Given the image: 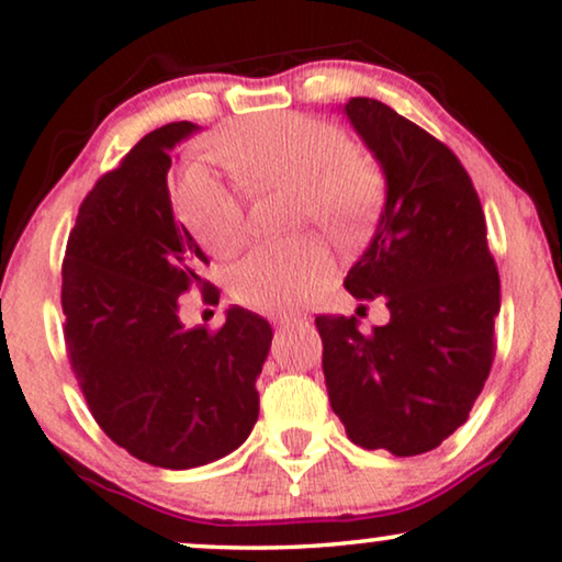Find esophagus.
Returning a JSON list of instances; mask_svg holds the SVG:
<instances>
[{
  "label": "esophagus",
  "instance_id": "obj_1",
  "mask_svg": "<svg viewBox=\"0 0 562 562\" xmlns=\"http://www.w3.org/2000/svg\"><path fill=\"white\" fill-rule=\"evenodd\" d=\"M307 323V317H300V315H281L276 317V328L283 330V328H294V325H304Z\"/></svg>",
  "mask_w": 562,
  "mask_h": 562
}]
</instances>
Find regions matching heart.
Here are the masks:
<instances>
[{
	"label": "heart",
	"instance_id": "b5f03b06",
	"mask_svg": "<svg viewBox=\"0 0 562 562\" xmlns=\"http://www.w3.org/2000/svg\"><path fill=\"white\" fill-rule=\"evenodd\" d=\"M234 175L252 190H294L292 221L317 224L334 237L359 232L378 203L375 166L351 150L334 124L304 114H270L237 124L221 137ZM175 207L200 245L232 252L245 237V203L224 177L190 166L179 177ZM330 258L315 239L260 245L232 270L237 300L262 310H289L307 302L328 281Z\"/></svg>",
	"mask_w": 562,
	"mask_h": 562
}]
</instances>
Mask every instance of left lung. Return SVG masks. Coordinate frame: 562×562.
<instances>
[{"instance_id":"1","label":"left lung","mask_w":562,"mask_h":562,"mask_svg":"<svg viewBox=\"0 0 562 562\" xmlns=\"http://www.w3.org/2000/svg\"><path fill=\"white\" fill-rule=\"evenodd\" d=\"M344 114L385 177L378 228L344 286L357 300L383 296L391 321L362 334L355 315H317L323 375L351 442L419 456L453 435L482 393L501 276L453 150L375 99H351Z\"/></svg>"}]
</instances>
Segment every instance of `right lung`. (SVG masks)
I'll list each match as a JSON object with an SVG mask.
<instances>
[{"label":"right lung","instance_id":"obj_1","mask_svg":"<svg viewBox=\"0 0 562 562\" xmlns=\"http://www.w3.org/2000/svg\"><path fill=\"white\" fill-rule=\"evenodd\" d=\"M154 130L82 200L61 266L65 338L90 414L130 456L195 469L237 450L258 422L273 330L232 307L216 334L179 321L205 252L171 207V150L198 133Z\"/></svg>","mask_w":562,"mask_h":562}]
</instances>
